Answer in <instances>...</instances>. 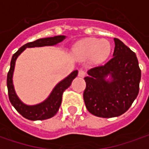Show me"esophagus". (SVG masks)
Returning <instances> with one entry per match:
<instances>
[{
    "mask_svg": "<svg viewBox=\"0 0 149 149\" xmlns=\"http://www.w3.org/2000/svg\"><path fill=\"white\" fill-rule=\"evenodd\" d=\"M85 75H86V72H85L84 70H82V69H80L79 72H78V77H84Z\"/></svg>",
    "mask_w": 149,
    "mask_h": 149,
    "instance_id": "1",
    "label": "esophagus"
}]
</instances>
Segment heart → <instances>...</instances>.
Returning a JSON list of instances; mask_svg holds the SVG:
<instances>
[{
	"label": "heart",
	"mask_w": 149,
	"mask_h": 149,
	"mask_svg": "<svg viewBox=\"0 0 149 149\" xmlns=\"http://www.w3.org/2000/svg\"><path fill=\"white\" fill-rule=\"evenodd\" d=\"M111 52V45L105 39L86 37L75 43L72 54L76 58L86 60L91 58L95 63L104 62Z\"/></svg>",
	"instance_id": "b5f03b06"
}]
</instances>
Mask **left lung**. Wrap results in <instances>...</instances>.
<instances>
[{
    "label": "left lung",
    "instance_id": "obj_1",
    "mask_svg": "<svg viewBox=\"0 0 149 149\" xmlns=\"http://www.w3.org/2000/svg\"><path fill=\"white\" fill-rule=\"evenodd\" d=\"M113 57L103 66L92 68L84 77L83 98L89 113L100 118H114L131 107L139 92L141 70L136 54L114 38Z\"/></svg>",
    "mask_w": 149,
    "mask_h": 149
}]
</instances>
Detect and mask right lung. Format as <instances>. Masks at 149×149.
<instances>
[{"label":"right lung","mask_w":149,"mask_h":149,"mask_svg":"<svg viewBox=\"0 0 149 149\" xmlns=\"http://www.w3.org/2000/svg\"><path fill=\"white\" fill-rule=\"evenodd\" d=\"M66 38L65 36H56L53 37H47L37 39L32 42H28L22 46L19 49L14 55L12 56L10 61V70L7 74V89H8V96L9 100L12 106L16 108V110L20 113L22 117L26 119L36 121V120H45L52 118L56 113L58 112L59 107L61 106L63 92L70 87L72 81H73L75 77L77 76L78 71L75 70L72 73L68 75L66 78L58 82L55 87L52 89V93H50L47 98L44 100L41 103L36 105H26L22 102L21 99L16 95L14 85H13V73L15 69V64L17 57L20 54L25 51L26 48L31 47H40L46 46H54L62 42Z\"/></svg>","instance_id":"obj_1"}]
</instances>
